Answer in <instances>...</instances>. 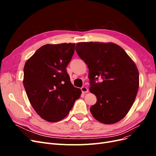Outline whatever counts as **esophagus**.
<instances>
[{
    "label": "esophagus",
    "instance_id": "34e87169",
    "mask_svg": "<svg viewBox=\"0 0 156 156\" xmlns=\"http://www.w3.org/2000/svg\"><path fill=\"white\" fill-rule=\"evenodd\" d=\"M81 89V91H82V92H83V93H84V94L88 93V88H87V87H83Z\"/></svg>",
    "mask_w": 156,
    "mask_h": 156
}]
</instances>
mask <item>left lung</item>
Listing matches in <instances>:
<instances>
[{"label": "left lung", "mask_w": 156, "mask_h": 156, "mask_svg": "<svg viewBox=\"0 0 156 156\" xmlns=\"http://www.w3.org/2000/svg\"><path fill=\"white\" fill-rule=\"evenodd\" d=\"M75 50L88 66L90 92L97 98L90 107L92 116L105 124L119 122L130 110L138 92L139 74L135 62L111 42H79ZM98 77L101 83H95Z\"/></svg>", "instance_id": "1"}]
</instances>
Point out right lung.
Returning <instances> with one entry per match:
<instances>
[{"label":"right lung","instance_id":"right-lung-1","mask_svg":"<svg viewBox=\"0 0 156 156\" xmlns=\"http://www.w3.org/2000/svg\"><path fill=\"white\" fill-rule=\"evenodd\" d=\"M75 45H44L25 64L23 85L27 97L37 114L48 122L64 119L82 93L73 87L66 72Z\"/></svg>","mask_w":156,"mask_h":156}]
</instances>
